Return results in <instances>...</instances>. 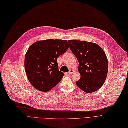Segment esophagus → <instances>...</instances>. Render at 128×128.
<instances>
[{
  "instance_id": "1",
  "label": "esophagus",
  "mask_w": 128,
  "mask_h": 128,
  "mask_svg": "<svg viewBox=\"0 0 128 128\" xmlns=\"http://www.w3.org/2000/svg\"><path fill=\"white\" fill-rule=\"evenodd\" d=\"M73 72H74V70H70L68 72H67V73H66V74H72Z\"/></svg>"
}]
</instances>
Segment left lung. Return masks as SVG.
Listing matches in <instances>:
<instances>
[{
  "label": "left lung",
  "mask_w": 128,
  "mask_h": 128,
  "mask_svg": "<svg viewBox=\"0 0 128 128\" xmlns=\"http://www.w3.org/2000/svg\"><path fill=\"white\" fill-rule=\"evenodd\" d=\"M70 48L78 62L81 78L77 86L86 93L97 91L104 83L108 70V61L101 47L93 42L70 40Z\"/></svg>",
  "instance_id": "1"
}]
</instances>
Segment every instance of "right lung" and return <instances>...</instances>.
<instances>
[{
    "label": "right lung",
    "mask_w": 128,
    "mask_h": 128,
    "mask_svg": "<svg viewBox=\"0 0 128 128\" xmlns=\"http://www.w3.org/2000/svg\"><path fill=\"white\" fill-rule=\"evenodd\" d=\"M68 48L67 40L50 39L37 41L28 48L25 58V69L30 84L42 92L50 91L62 79L58 58Z\"/></svg>",
    "instance_id": "1"
}]
</instances>
